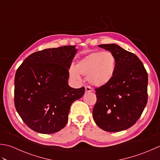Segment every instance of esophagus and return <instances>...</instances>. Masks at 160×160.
<instances>
[{"label":"esophagus","mask_w":160,"mask_h":160,"mask_svg":"<svg viewBox=\"0 0 160 160\" xmlns=\"http://www.w3.org/2000/svg\"><path fill=\"white\" fill-rule=\"evenodd\" d=\"M91 89L90 87H89V86L85 87V92L86 93H89V92H91Z\"/></svg>","instance_id":"esophagus-1"}]
</instances>
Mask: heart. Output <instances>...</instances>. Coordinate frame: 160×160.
Wrapping results in <instances>:
<instances>
[{"label":"heart","instance_id":"obj_1","mask_svg":"<svg viewBox=\"0 0 160 160\" xmlns=\"http://www.w3.org/2000/svg\"><path fill=\"white\" fill-rule=\"evenodd\" d=\"M116 68L115 56L110 52H97L89 53L78 61L77 70L83 76H88V81L94 87H104L113 79ZM70 73L73 78H79L74 69Z\"/></svg>","mask_w":160,"mask_h":160}]
</instances>
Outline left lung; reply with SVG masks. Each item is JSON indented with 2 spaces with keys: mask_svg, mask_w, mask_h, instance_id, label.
Instances as JSON below:
<instances>
[{
  "mask_svg": "<svg viewBox=\"0 0 160 160\" xmlns=\"http://www.w3.org/2000/svg\"><path fill=\"white\" fill-rule=\"evenodd\" d=\"M98 47L113 54L116 68L111 82L95 89L93 120L104 131H124L138 121L147 105L148 73L136 55L116 44Z\"/></svg>",
  "mask_w": 160,
  "mask_h": 160,
  "instance_id": "left-lung-1",
  "label": "left lung"
}]
</instances>
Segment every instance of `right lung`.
<instances>
[{
    "mask_svg": "<svg viewBox=\"0 0 160 160\" xmlns=\"http://www.w3.org/2000/svg\"><path fill=\"white\" fill-rule=\"evenodd\" d=\"M78 49L63 46L33 53L17 69L14 104L23 122L33 131L53 133L65 127L71 105L85 89L68 84L69 69Z\"/></svg>",
    "mask_w": 160,
    "mask_h": 160,
    "instance_id": "right-lung-1",
    "label": "right lung"
}]
</instances>
